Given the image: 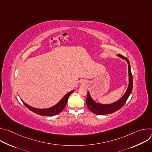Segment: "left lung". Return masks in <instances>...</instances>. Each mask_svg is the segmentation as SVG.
Masks as SVG:
<instances>
[{
  "mask_svg": "<svg viewBox=\"0 0 152 152\" xmlns=\"http://www.w3.org/2000/svg\"><path fill=\"white\" fill-rule=\"evenodd\" d=\"M118 57L125 59L128 64V73H129V85L127 89L124 94L117 101L110 104H102L96 103L91 97L89 92L88 91L87 97L86 99V104L88 109L94 114L97 115H105L113 113L118 110L125 104L128 97L131 94L133 88V79L132 75L131 70V65L128 59L124 57L123 55L119 54L117 55Z\"/></svg>",
  "mask_w": 152,
  "mask_h": 152,
  "instance_id": "1",
  "label": "left lung"
}]
</instances>
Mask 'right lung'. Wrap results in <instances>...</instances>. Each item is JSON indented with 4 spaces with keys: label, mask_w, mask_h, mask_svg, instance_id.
<instances>
[{
    "label": "right lung",
    "mask_w": 152,
    "mask_h": 152,
    "mask_svg": "<svg viewBox=\"0 0 152 152\" xmlns=\"http://www.w3.org/2000/svg\"><path fill=\"white\" fill-rule=\"evenodd\" d=\"M74 90L69 92L66 96H64L61 100L56 103L55 105L53 106L52 107H49V108H45V109H38V108H35L34 107H32L28 104H27L26 103H25L23 100H21L23 102V104L27 107L29 110L31 111L40 115H45V116H53L59 114L66 107L69 97V96L73 93Z\"/></svg>",
    "instance_id": "right-lung-1"
}]
</instances>
